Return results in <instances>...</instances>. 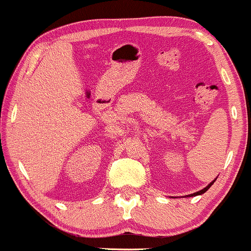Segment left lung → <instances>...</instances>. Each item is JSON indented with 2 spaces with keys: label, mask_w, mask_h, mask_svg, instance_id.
Here are the masks:
<instances>
[{
  "label": "left lung",
  "mask_w": 251,
  "mask_h": 251,
  "mask_svg": "<svg viewBox=\"0 0 251 251\" xmlns=\"http://www.w3.org/2000/svg\"><path fill=\"white\" fill-rule=\"evenodd\" d=\"M216 179H217V178H215V179L212 180L211 183H210V184H208V186H205V188H204V189H201V190H200V191L195 192V194H191V195H188V196H185V197H195V196H200V195H203L204 192H206V191H208V190L210 189V186H211L212 184L215 183V180H216Z\"/></svg>",
  "instance_id": "1"
}]
</instances>
